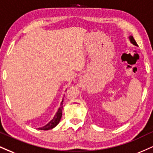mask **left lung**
I'll use <instances>...</instances> for the list:
<instances>
[{
  "instance_id": "left-lung-1",
  "label": "left lung",
  "mask_w": 153,
  "mask_h": 153,
  "mask_svg": "<svg viewBox=\"0 0 153 153\" xmlns=\"http://www.w3.org/2000/svg\"><path fill=\"white\" fill-rule=\"evenodd\" d=\"M129 38H130V42H131V43H132V44H133V45H137V43H136V42H135V39H134L133 37H132V36H130Z\"/></svg>"
}]
</instances>
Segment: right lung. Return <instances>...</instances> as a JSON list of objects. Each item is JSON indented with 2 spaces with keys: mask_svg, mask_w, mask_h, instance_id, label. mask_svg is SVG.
<instances>
[{
  "mask_svg": "<svg viewBox=\"0 0 153 153\" xmlns=\"http://www.w3.org/2000/svg\"><path fill=\"white\" fill-rule=\"evenodd\" d=\"M62 102H63V100L60 103V107L59 108V109L58 110V112L56 113L55 116L52 119V120H51L50 122L48 123L46 126H43V128H38L39 130H51L53 129V128H55L57 125L58 124L59 122H60V119H61L62 117Z\"/></svg>",
  "mask_w": 153,
  "mask_h": 153,
  "instance_id": "1",
  "label": "right lung"
}]
</instances>
